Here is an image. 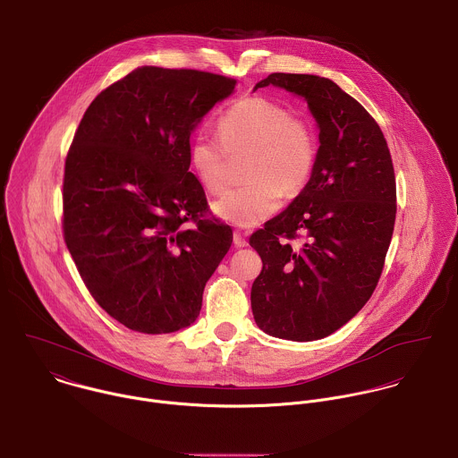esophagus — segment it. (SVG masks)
Segmentation results:
<instances>
[{
	"instance_id": "34e87169",
	"label": "esophagus",
	"mask_w": 458,
	"mask_h": 458,
	"mask_svg": "<svg viewBox=\"0 0 458 458\" xmlns=\"http://www.w3.org/2000/svg\"><path fill=\"white\" fill-rule=\"evenodd\" d=\"M233 242H234V247H238V249H243V247L249 245L247 240H245V233H242V231H234Z\"/></svg>"
}]
</instances>
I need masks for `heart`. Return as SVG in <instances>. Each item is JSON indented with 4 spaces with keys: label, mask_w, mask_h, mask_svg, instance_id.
I'll list each match as a JSON object with an SVG mask.
<instances>
[{
    "label": "heart",
    "mask_w": 458,
    "mask_h": 458,
    "mask_svg": "<svg viewBox=\"0 0 458 458\" xmlns=\"http://www.w3.org/2000/svg\"><path fill=\"white\" fill-rule=\"evenodd\" d=\"M218 135L193 137L188 163L206 191L220 193L229 179V154L250 153L243 174L247 182L213 204L215 215L233 225L265 222L284 195L304 190L314 172L318 140L310 123L270 99L250 96L236 101L218 119Z\"/></svg>",
    "instance_id": "heart-1"
}]
</instances>
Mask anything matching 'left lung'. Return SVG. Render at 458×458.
Wrapping results in <instances>:
<instances>
[{
	"instance_id": "8db88e82",
	"label": "left lung",
	"mask_w": 458,
	"mask_h": 458,
	"mask_svg": "<svg viewBox=\"0 0 458 458\" xmlns=\"http://www.w3.org/2000/svg\"><path fill=\"white\" fill-rule=\"evenodd\" d=\"M304 98L319 130L304 190L250 236L263 270L252 284L258 327L316 341L348 323L380 279L396 218V181L382 130L332 80L274 72L256 83ZM303 234L305 242L291 240Z\"/></svg>"
}]
</instances>
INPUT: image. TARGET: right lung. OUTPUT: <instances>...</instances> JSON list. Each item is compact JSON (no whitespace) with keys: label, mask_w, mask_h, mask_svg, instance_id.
<instances>
[{"label":"right lung","mask_w":458,"mask_h":458,"mask_svg":"<svg viewBox=\"0 0 458 458\" xmlns=\"http://www.w3.org/2000/svg\"><path fill=\"white\" fill-rule=\"evenodd\" d=\"M236 80L144 65L87 108L65 159L64 238L94 301L124 327H190L233 229L206 218L190 135ZM194 225L191 226V224Z\"/></svg>","instance_id":"1"}]
</instances>
